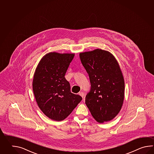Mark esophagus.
Listing matches in <instances>:
<instances>
[{
	"label": "esophagus",
	"instance_id": "34e87169",
	"mask_svg": "<svg viewBox=\"0 0 154 154\" xmlns=\"http://www.w3.org/2000/svg\"><path fill=\"white\" fill-rule=\"evenodd\" d=\"M79 95H80V96H81L83 98V97H84V94L83 92L81 91L79 93Z\"/></svg>",
	"mask_w": 154,
	"mask_h": 154
}]
</instances>
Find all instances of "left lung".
Instances as JSON below:
<instances>
[{
    "instance_id": "left-lung-1",
    "label": "left lung",
    "mask_w": 154,
    "mask_h": 154,
    "mask_svg": "<svg viewBox=\"0 0 154 154\" xmlns=\"http://www.w3.org/2000/svg\"><path fill=\"white\" fill-rule=\"evenodd\" d=\"M79 56L91 83L85 103L97 122L110 121L121 111L125 97V80L118 62L111 53L101 49Z\"/></svg>"
}]
</instances>
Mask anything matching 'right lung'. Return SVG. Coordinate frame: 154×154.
<instances>
[{"mask_svg":"<svg viewBox=\"0 0 154 154\" xmlns=\"http://www.w3.org/2000/svg\"><path fill=\"white\" fill-rule=\"evenodd\" d=\"M74 53L51 52L39 61L33 79V94L37 103L48 118L61 121L66 119L82 100L70 91L65 78Z\"/></svg>","mask_w":154,"mask_h":154,"instance_id":"right-lung-1","label":"right lung"}]
</instances>
